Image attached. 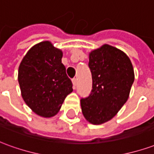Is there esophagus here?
Listing matches in <instances>:
<instances>
[{"label": "esophagus", "instance_id": "1", "mask_svg": "<svg viewBox=\"0 0 154 154\" xmlns=\"http://www.w3.org/2000/svg\"><path fill=\"white\" fill-rule=\"evenodd\" d=\"M72 82L73 87L75 88V87H76V85H77V78H73V79H72Z\"/></svg>", "mask_w": 154, "mask_h": 154}]
</instances>
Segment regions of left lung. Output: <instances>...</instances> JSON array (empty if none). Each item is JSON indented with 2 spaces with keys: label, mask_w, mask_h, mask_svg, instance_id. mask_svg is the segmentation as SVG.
Segmentation results:
<instances>
[{
  "label": "left lung",
  "mask_w": 154,
  "mask_h": 154,
  "mask_svg": "<svg viewBox=\"0 0 154 154\" xmlns=\"http://www.w3.org/2000/svg\"><path fill=\"white\" fill-rule=\"evenodd\" d=\"M88 66L92 90L89 97L81 99V107L88 122L100 125L112 119L128 100L134 67L126 54L109 44L91 52Z\"/></svg>",
  "instance_id": "left-lung-1"
}]
</instances>
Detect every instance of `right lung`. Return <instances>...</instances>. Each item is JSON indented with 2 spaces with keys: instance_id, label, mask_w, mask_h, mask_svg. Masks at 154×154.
I'll return each instance as SVG.
<instances>
[{
  "instance_id": "add662e5",
  "label": "right lung",
  "mask_w": 154,
  "mask_h": 154,
  "mask_svg": "<svg viewBox=\"0 0 154 154\" xmlns=\"http://www.w3.org/2000/svg\"><path fill=\"white\" fill-rule=\"evenodd\" d=\"M62 57V50L50 41H43L27 52L19 67L22 98L36 115L44 118L57 115L73 91Z\"/></svg>"
}]
</instances>
